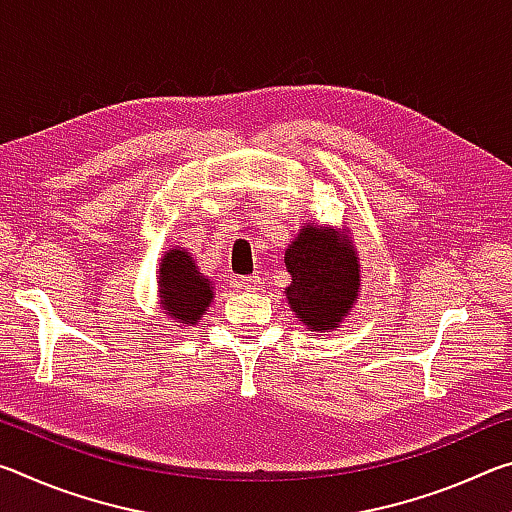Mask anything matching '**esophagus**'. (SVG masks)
<instances>
[{
    "label": "esophagus",
    "instance_id": "34e87169",
    "mask_svg": "<svg viewBox=\"0 0 512 512\" xmlns=\"http://www.w3.org/2000/svg\"><path fill=\"white\" fill-rule=\"evenodd\" d=\"M241 287H244V289H259V287H262V277H259V275L241 277Z\"/></svg>",
    "mask_w": 512,
    "mask_h": 512
}]
</instances>
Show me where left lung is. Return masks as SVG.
<instances>
[{
	"instance_id": "8db88e82",
	"label": "left lung",
	"mask_w": 512,
	"mask_h": 512,
	"mask_svg": "<svg viewBox=\"0 0 512 512\" xmlns=\"http://www.w3.org/2000/svg\"><path fill=\"white\" fill-rule=\"evenodd\" d=\"M284 262L293 277L289 305L302 323L314 332L339 325L357 298V257L341 246L334 232L307 225L287 248Z\"/></svg>"
}]
</instances>
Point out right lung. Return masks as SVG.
I'll return each mask as SVG.
<instances>
[{
    "label": "right lung",
    "instance_id": "right-lung-1",
    "mask_svg": "<svg viewBox=\"0 0 512 512\" xmlns=\"http://www.w3.org/2000/svg\"><path fill=\"white\" fill-rule=\"evenodd\" d=\"M160 298L162 307L178 323H198L214 298V287L198 273L194 259L185 250L173 248L160 264Z\"/></svg>",
    "mask_w": 512,
    "mask_h": 512
}]
</instances>
